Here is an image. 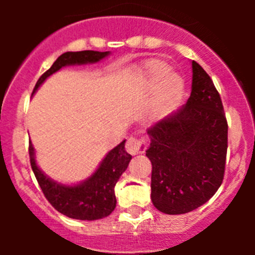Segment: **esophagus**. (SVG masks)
Returning <instances> with one entry per match:
<instances>
[{"label": "esophagus", "mask_w": 255, "mask_h": 255, "mask_svg": "<svg viewBox=\"0 0 255 255\" xmlns=\"http://www.w3.org/2000/svg\"><path fill=\"white\" fill-rule=\"evenodd\" d=\"M126 150L131 155L140 154L144 153L145 148H147V140L144 138H130L126 143Z\"/></svg>", "instance_id": "obj_1"}]
</instances>
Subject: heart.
Wrapping results in <instances>:
<instances>
[{"instance_id": "1", "label": "heart", "mask_w": 255, "mask_h": 255, "mask_svg": "<svg viewBox=\"0 0 255 255\" xmlns=\"http://www.w3.org/2000/svg\"><path fill=\"white\" fill-rule=\"evenodd\" d=\"M134 76L136 84L144 92H152L155 88L157 106L161 112L170 111L184 93L181 75L170 70L166 62L157 58L144 61L135 67Z\"/></svg>"}]
</instances>
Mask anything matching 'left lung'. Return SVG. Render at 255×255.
I'll return each mask as SVG.
<instances>
[{
	"label": "left lung",
	"instance_id": "8db88e82",
	"mask_svg": "<svg viewBox=\"0 0 255 255\" xmlns=\"http://www.w3.org/2000/svg\"><path fill=\"white\" fill-rule=\"evenodd\" d=\"M191 70L186 105L148 130L150 198L153 206L166 215H184L203 206L224 180L227 152L224 106L203 67L191 61Z\"/></svg>",
	"mask_w": 255,
	"mask_h": 255
}]
</instances>
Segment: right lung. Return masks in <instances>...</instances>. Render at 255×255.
Segmentation results:
<instances>
[{
  "mask_svg": "<svg viewBox=\"0 0 255 255\" xmlns=\"http://www.w3.org/2000/svg\"><path fill=\"white\" fill-rule=\"evenodd\" d=\"M111 55V52L80 51L65 52L38 79L33 94L47 79L65 66L97 64ZM125 141L111 149L103 157L91 176L76 184H62L51 179L40 170L35 159V149L29 143V157L37 181L44 197L60 213L82 221L101 220L110 216L116 208L115 185L125 172L131 155L125 150Z\"/></svg>",
  "mask_w": 255,
  "mask_h": 255,
  "instance_id": "add662e5",
  "label": "right lung"
}]
</instances>
